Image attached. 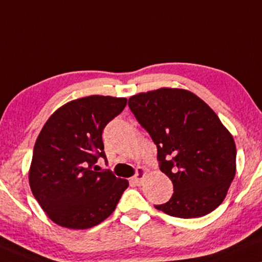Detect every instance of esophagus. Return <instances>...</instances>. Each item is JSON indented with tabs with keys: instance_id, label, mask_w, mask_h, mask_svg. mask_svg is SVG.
Wrapping results in <instances>:
<instances>
[{
	"instance_id": "1",
	"label": "esophagus",
	"mask_w": 262,
	"mask_h": 262,
	"mask_svg": "<svg viewBox=\"0 0 262 262\" xmlns=\"http://www.w3.org/2000/svg\"><path fill=\"white\" fill-rule=\"evenodd\" d=\"M146 173H147L146 169H143V167H138L136 175L132 177V182H134L135 185L140 186L142 183V180H143L144 176H146Z\"/></svg>"
}]
</instances>
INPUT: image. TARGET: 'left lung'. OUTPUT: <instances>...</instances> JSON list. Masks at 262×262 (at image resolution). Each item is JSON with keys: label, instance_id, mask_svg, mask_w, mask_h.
<instances>
[{"label": "left lung", "instance_id": "obj_1", "mask_svg": "<svg viewBox=\"0 0 262 262\" xmlns=\"http://www.w3.org/2000/svg\"><path fill=\"white\" fill-rule=\"evenodd\" d=\"M128 106L156 143L173 194L156 209L181 219L208 215L224 202L235 175L233 137L204 101L180 89L138 93Z\"/></svg>", "mask_w": 262, "mask_h": 262}]
</instances>
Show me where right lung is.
<instances>
[{"instance_id": "right-lung-1", "label": "right lung", "mask_w": 262, "mask_h": 262, "mask_svg": "<svg viewBox=\"0 0 262 262\" xmlns=\"http://www.w3.org/2000/svg\"><path fill=\"white\" fill-rule=\"evenodd\" d=\"M126 98L90 96L60 106L38 135L32 153L29 183L48 217L62 227L85 230L114 211L127 180L111 170L98 171L106 161L102 134L126 106Z\"/></svg>"}]
</instances>
